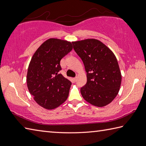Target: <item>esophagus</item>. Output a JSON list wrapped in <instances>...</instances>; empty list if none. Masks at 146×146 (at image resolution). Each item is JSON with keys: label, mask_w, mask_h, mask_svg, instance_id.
Segmentation results:
<instances>
[{"label": "esophagus", "mask_w": 146, "mask_h": 146, "mask_svg": "<svg viewBox=\"0 0 146 146\" xmlns=\"http://www.w3.org/2000/svg\"><path fill=\"white\" fill-rule=\"evenodd\" d=\"M73 81H74V82H76V80H77V77H75V78H73Z\"/></svg>", "instance_id": "1"}]
</instances>
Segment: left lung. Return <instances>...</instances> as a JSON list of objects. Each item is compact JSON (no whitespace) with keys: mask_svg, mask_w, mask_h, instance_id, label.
<instances>
[{"mask_svg":"<svg viewBox=\"0 0 146 146\" xmlns=\"http://www.w3.org/2000/svg\"><path fill=\"white\" fill-rule=\"evenodd\" d=\"M72 43L86 72L87 82L80 89L82 97L96 107L109 104L119 93L122 81L115 56L97 39H87Z\"/></svg>","mask_w":146,"mask_h":146,"instance_id":"left-lung-1","label":"left lung"}]
</instances>
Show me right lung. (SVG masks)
I'll return each instance as SVG.
<instances>
[{
  "label": "right lung",
  "mask_w": 146,
  "mask_h": 146,
  "mask_svg": "<svg viewBox=\"0 0 146 146\" xmlns=\"http://www.w3.org/2000/svg\"><path fill=\"white\" fill-rule=\"evenodd\" d=\"M72 43L55 38L46 40L33 54L27 73V85L34 100L48 110L66 100L71 82L59 73L60 61L72 50Z\"/></svg>",
  "instance_id": "add662e5"
}]
</instances>
